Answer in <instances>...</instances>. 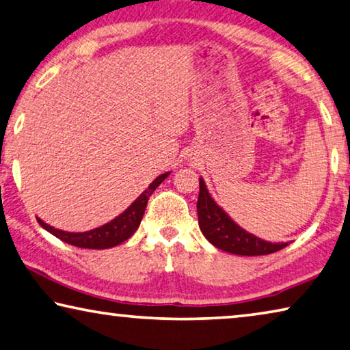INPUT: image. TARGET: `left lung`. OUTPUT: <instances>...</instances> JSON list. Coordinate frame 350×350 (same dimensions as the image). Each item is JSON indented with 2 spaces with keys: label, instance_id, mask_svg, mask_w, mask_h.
Wrapping results in <instances>:
<instances>
[{
  "label": "left lung",
  "instance_id": "obj_1",
  "mask_svg": "<svg viewBox=\"0 0 350 350\" xmlns=\"http://www.w3.org/2000/svg\"><path fill=\"white\" fill-rule=\"evenodd\" d=\"M198 219L204 237L215 247L235 255H268L280 251L288 243H271L249 234L227 215L210 196L207 185L199 177Z\"/></svg>",
  "mask_w": 350,
  "mask_h": 350
}]
</instances>
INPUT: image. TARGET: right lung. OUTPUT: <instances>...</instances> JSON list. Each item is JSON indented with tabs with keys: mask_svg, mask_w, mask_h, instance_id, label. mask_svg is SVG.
I'll return each mask as SVG.
<instances>
[{
	"mask_svg": "<svg viewBox=\"0 0 350 350\" xmlns=\"http://www.w3.org/2000/svg\"><path fill=\"white\" fill-rule=\"evenodd\" d=\"M168 176H170V171L168 173L155 177V179L151 182V185H149L146 190L143 191L142 195L124 210L123 213L116 216V218L110 221V223L104 224L101 227H96V229L93 230L65 232L46 224L45 221H42L40 218H37V221L43 229L49 232V234H53L54 237H57L59 240L68 243L71 246L84 247V249H109V247L118 246L123 241H126L127 238L134 235V232L138 229V226L142 223V218H143V213H145L149 196L152 195L155 188L162 184Z\"/></svg>",
	"mask_w": 350,
	"mask_h": 350,
	"instance_id": "right-lung-1",
	"label": "right lung"
}]
</instances>
